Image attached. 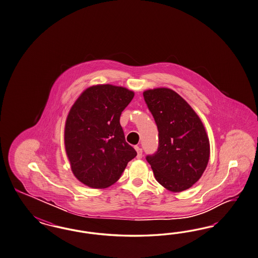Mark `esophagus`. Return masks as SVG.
<instances>
[{
	"label": "esophagus",
	"instance_id": "esophagus-1",
	"mask_svg": "<svg viewBox=\"0 0 258 258\" xmlns=\"http://www.w3.org/2000/svg\"><path fill=\"white\" fill-rule=\"evenodd\" d=\"M135 149L137 151V158L141 159L142 158V154H143V150L139 147H135Z\"/></svg>",
	"mask_w": 258,
	"mask_h": 258
}]
</instances>
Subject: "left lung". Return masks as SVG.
I'll use <instances>...</instances> for the list:
<instances>
[{
  "label": "left lung",
  "instance_id": "8db88e82",
  "mask_svg": "<svg viewBox=\"0 0 258 258\" xmlns=\"http://www.w3.org/2000/svg\"><path fill=\"white\" fill-rule=\"evenodd\" d=\"M143 94L159 132L158 149L146 159L161 185L172 192L186 190L200 180L209 161L210 144L203 122L171 89Z\"/></svg>",
  "mask_w": 258,
  "mask_h": 258
}]
</instances>
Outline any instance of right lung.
I'll return each instance as SVG.
<instances>
[{"instance_id":"1","label":"right lung","mask_w":258,"mask_h":258,"mask_svg":"<svg viewBox=\"0 0 258 258\" xmlns=\"http://www.w3.org/2000/svg\"><path fill=\"white\" fill-rule=\"evenodd\" d=\"M133 96L124 87L95 85L72 106L64 130L65 149L74 175L87 186L109 187L137 155L120 125Z\"/></svg>"}]
</instances>
